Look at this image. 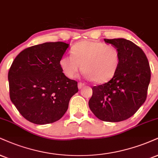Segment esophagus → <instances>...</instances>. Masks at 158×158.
Listing matches in <instances>:
<instances>
[{
    "label": "esophagus",
    "mask_w": 158,
    "mask_h": 158,
    "mask_svg": "<svg viewBox=\"0 0 158 158\" xmlns=\"http://www.w3.org/2000/svg\"><path fill=\"white\" fill-rule=\"evenodd\" d=\"M84 86H85L84 83H81V82L78 83V87H79V89H81Z\"/></svg>",
    "instance_id": "obj_1"
}]
</instances>
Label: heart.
<instances>
[{
  "mask_svg": "<svg viewBox=\"0 0 158 158\" xmlns=\"http://www.w3.org/2000/svg\"><path fill=\"white\" fill-rule=\"evenodd\" d=\"M72 55H64L60 64L66 77L73 79L82 71L89 79L97 84L111 80L117 73L121 62L120 51L116 47L97 40H83L71 50Z\"/></svg>",
  "mask_w": 158,
  "mask_h": 158,
  "instance_id": "obj_1",
  "label": "heart"
}]
</instances>
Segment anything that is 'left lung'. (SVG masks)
I'll use <instances>...</instances> for the list:
<instances>
[{
	"mask_svg": "<svg viewBox=\"0 0 158 158\" xmlns=\"http://www.w3.org/2000/svg\"><path fill=\"white\" fill-rule=\"evenodd\" d=\"M120 51L121 62L111 80L92 87L89 107L98 118L118 122L138 111L146 99L151 70L140 47L126 39H104Z\"/></svg>",
	"mask_w": 158,
	"mask_h": 158,
	"instance_id": "left-lung-1",
	"label": "left lung"
}]
</instances>
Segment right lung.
Wrapping results in <instances>:
<instances>
[{"label":"right lung","mask_w":158,"mask_h":158,"mask_svg":"<svg viewBox=\"0 0 158 158\" xmlns=\"http://www.w3.org/2000/svg\"><path fill=\"white\" fill-rule=\"evenodd\" d=\"M68 45L55 42L31 46L15 57L9 68L10 99L30 122L46 124L60 120L79 90L77 81L68 79L60 64Z\"/></svg>","instance_id":"add662e5"}]
</instances>
